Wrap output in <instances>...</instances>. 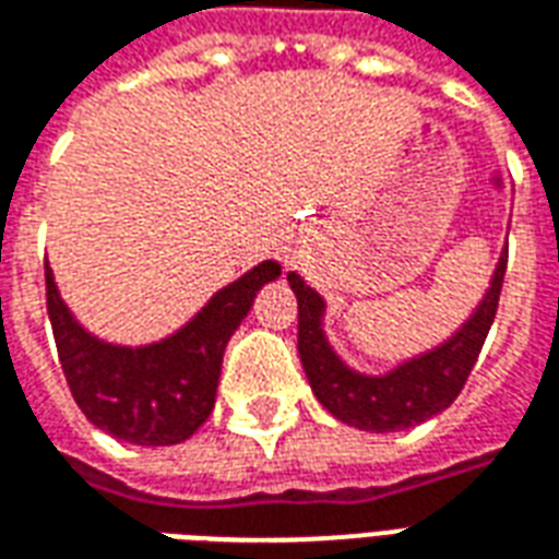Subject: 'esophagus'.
Wrapping results in <instances>:
<instances>
[{"label":"esophagus","mask_w":559,"mask_h":559,"mask_svg":"<svg viewBox=\"0 0 559 559\" xmlns=\"http://www.w3.org/2000/svg\"><path fill=\"white\" fill-rule=\"evenodd\" d=\"M284 263H293V257H284Z\"/></svg>","instance_id":"esophagus-1"}]
</instances>
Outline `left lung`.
Wrapping results in <instances>:
<instances>
[{
    "label": "left lung",
    "mask_w": 559,
    "mask_h": 559,
    "mask_svg": "<svg viewBox=\"0 0 559 559\" xmlns=\"http://www.w3.org/2000/svg\"><path fill=\"white\" fill-rule=\"evenodd\" d=\"M506 254L509 251L500 254L491 287L479 308L452 338L380 377L359 374L341 362L323 332L326 305L320 299V293L311 290L296 272H287V281L299 302V359H302L305 377L314 389L317 401L335 419L374 433L404 431L445 411L467 383L469 371L479 359L481 344L488 338L500 290H503Z\"/></svg>",
    "instance_id": "1"
}]
</instances>
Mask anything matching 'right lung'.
I'll use <instances>...</instances> for the list:
<instances>
[{
    "mask_svg": "<svg viewBox=\"0 0 559 559\" xmlns=\"http://www.w3.org/2000/svg\"><path fill=\"white\" fill-rule=\"evenodd\" d=\"M278 275V263L266 260L215 293L170 338L119 347L80 326L56 290L53 269L44 266L56 350L80 411L95 428L126 443L173 445L188 440L215 407L227 341L251 311L257 290Z\"/></svg>",
    "mask_w": 559,
    "mask_h": 559,
    "instance_id": "right-lung-1",
    "label": "right lung"
}]
</instances>
